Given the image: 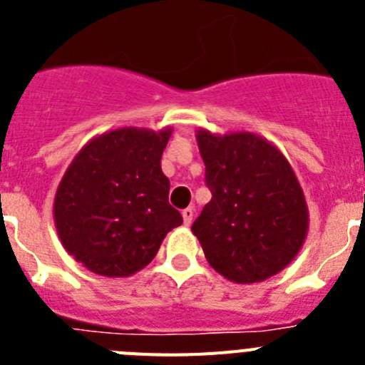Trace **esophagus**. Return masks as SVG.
I'll return each mask as SVG.
<instances>
[{
  "label": "esophagus",
  "instance_id": "1",
  "mask_svg": "<svg viewBox=\"0 0 365 365\" xmlns=\"http://www.w3.org/2000/svg\"><path fill=\"white\" fill-rule=\"evenodd\" d=\"M193 214H195V210H193V208H185V210H182V219H185L186 227H188V225H192Z\"/></svg>",
  "mask_w": 365,
  "mask_h": 365
}]
</instances>
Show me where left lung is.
Segmentation results:
<instances>
[{"instance_id": "left-lung-1", "label": "left lung", "mask_w": 365, "mask_h": 365, "mask_svg": "<svg viewBox=\"0 0 365 365\" xmlns=\"http://www.w3.org/2000/svg\"><path fill=\"white\" fill-rule=\"evenodd\" d=\"M210 202L192 225L212 269L257 283L285 269L309 230L303 190L289 160L259 135L197 131Z\"/></svg>"}]
</instances>
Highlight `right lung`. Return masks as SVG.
Segmentation results:
<instances>
[{"mask_svg":"<svg viewBox=\"0 0 365 365\" xmlns=\"http://www.w3.org/2000/svg\"><path fill=\"white\" fill-rule=\"evenodd\" d=\"M172 130L120 128L86 144L56 190L60 241L87 270L125 278L159 252L182 215L168 202L160 157Z\"/></svg>","mask_w":365,"mask_h":365,"instance_id":"add662e5","label":"right lung"}]
</instances>
